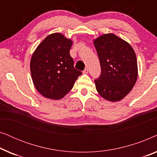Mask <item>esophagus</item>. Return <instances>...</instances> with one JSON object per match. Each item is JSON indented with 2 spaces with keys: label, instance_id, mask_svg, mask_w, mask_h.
<instances>
[{
  "label": "esophagus",
  "instance_id": "esophagus-1",
  "mask_svg": "<svg viewBox=\"0 0 157 157\" xmlns=\"http://www.w3.org/2000/svg\"><path fill=\"white\" fill-rule=\"evenodd\" d=\"M88 73H89V69H88L87 68H86L83 71V74H88Z\"/></svg>",
  "mask_w": 157,
  "mask_h": 157
}]
</instances>
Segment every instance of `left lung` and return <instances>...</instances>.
<instances>
[{
	"label": "left lung",
	"mask_w": 157,
	"mask_h": 157,
	"mask_svg": "<svg viewBox=\"0 0 157 157\" xmlns=\"http://www.w3.org/2000/svg\"><path fill=\"white\" fill-rule=\"evenodd\" d=\"M101 65V75L94 81L98 94L105 99L117 101L125 97L136 83L138 75L134 49L114 34L94 40Z\"/></svg>",
	"instance_id": "left-lung-1"
}]
</instances>
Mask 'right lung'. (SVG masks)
Listing matches in <instances>:
<instances>
[{
  "mask_svg": "<svg viewBox=\"0 0 157 157\" xmlns=\"http://www.w3.org/2000/svg\"><path fill=\"white\" fill-rule=\"evenodd\" d=\"M71 46V40L55 33L47 36L32 56L30 66L33 82L45 97L63 98L82 74L74 66L69 52Z\"/></svg>",
  "mask_w": 157,
  "mask_h": 157,
  "instance_id": "add662e5",
  "label": "right lung"
}]
</instances>
